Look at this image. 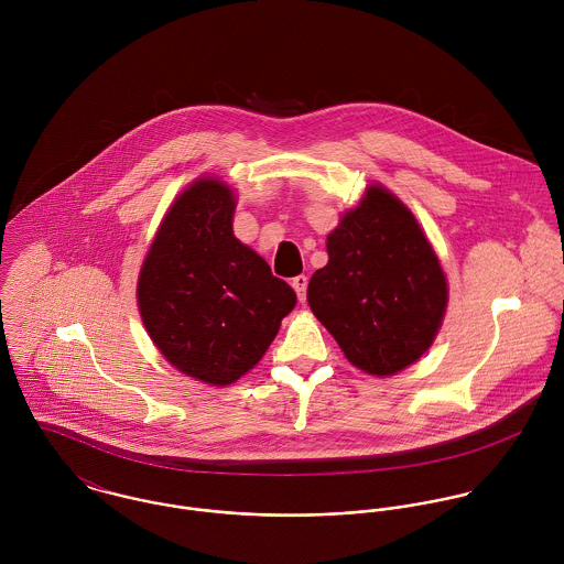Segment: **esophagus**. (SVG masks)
Instances as JSON below:
<instances>
[{
	"label": "esophagus",
	"instance_id": "34e87169",
	"mask_svg": "<svg viewBox=\"0 0 564 564\" xmlns=\"http://www.w3.org/2000/svg\"><path fill=\"white\" fill-rule=\"evenodd\" d=\"M293 289H295V293H297V297H300V302H306V289H308V278L306 275H297V278H293Z\"/></svg>",
	"mask_w": 564,
	"mask_h": 564
}]
</instances>
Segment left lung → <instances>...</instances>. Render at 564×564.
<instances>
[{"label": "left lung", "mask_w": 564, "mask_h": 564, "mask_svg": "<svg viewBox=\"0 0 564 564\" xmlns=\"http://www.w3.org/2000/svg\"><path fill=\"white\" fill-rule=\"evenodd\" d=\"M308 304L345 358L393 376L434 343L447 308V280L414 215L384 186L327 237V264L308 284Z\"/></svg>", "instance_id": "left-lung-1"}]
</instances>
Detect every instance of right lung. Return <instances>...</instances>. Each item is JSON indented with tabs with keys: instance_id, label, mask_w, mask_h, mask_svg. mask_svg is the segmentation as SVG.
Returning <instances> with one entry per match:
<instances>
[{
	"instance_id": "obj_1",
	"label": "right lung",
	"mask_w": 564,
	"mask_h": 564,
	"mask_svg": "<svg viewBox=\"0 0 564 564\" xmlns=\"http://www.w3.org/2000/svg\"><path fill=\"white\" fill-rule=\"evenodd\" d=\"M235 191L199 177L169 208L141 267V319L182 373L228 387L264 356L295 291L232 232Z\"/></svg>"
}]
</instances>
